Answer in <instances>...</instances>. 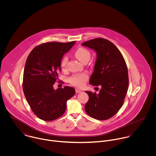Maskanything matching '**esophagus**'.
I'll return each mask as SVG.
<instances>
[{
    "mask_svg": "<svg viewBox=\"0 0 156 156\" xmlns=\"http://www.w3.org/2000/svg\"><path fill=\"white\" fill-rule=\"evenodd\" d=\"M75 90H76V93H80V92H82V90H81L80 89H77V88L75 89Z\"/></svg>",
    "mask_w": 156,
    "mask_h": 156,
    "instance_id": "1",
    "label": "esophagus"
}]
</instances>
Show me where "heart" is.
Segmentation results:
<instances>
[{
  "instance_id": "b5f03b06",
  "label": "heart",
  "mask_w": 156,
  "mask_h": 156,
  "mask_svg": "<svg viewBox=\"0 0 156 156\" xmlns=\"http://www.w3.org/2000/svg\"><path fill=\"white\" fill-rule=\"evenodd\" d=\"M74 55L76 57V58L80 61L81 62H88L90 59V53L89 51L83 48V47H80L77 48L75 53ZM68 62V58L66 56L64 57L61 61V68L62 69H64ZM88 79V75L85 73H81V74H77L75 75L72 76L69 79V82L73 86L76 87H82L83 86L85 82Z\"/></svg>"
}]
</instances>
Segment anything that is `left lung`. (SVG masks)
<instances>
[{"instance_id":"1","label":"left lung","mask_w":156,"mask_h":156,"mask_svg":"<svg viewBox=\"0 0 156 156\" xmlns=\"http://www.w3.org/2000/svg\"><path fill=\"white\" fill-rule=\"evenodd\" d=\"M97 53L94 72L89 84L100 86L99 94L85 91L89 100L85 110L92 118L106 120L122 107L129 87L128 69L118 48L104 38H95L82 43Z\"/></svg>"}]
</instances>
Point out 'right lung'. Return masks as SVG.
<instances>
[{
    "mask_svg": "<svg viewBox=\"0 0 156 156\" xmlns=\"http://www.w3.org/2000/svg\"><path fill=\"white\" fill-rule=\"evenodd\" d=\"M76 43L48 42L35 47L29 55L23 73V89L32 111L41 119L55 120L67 108V100L75 94L70 87L55 90L61 71V59Z\"/></svg>",
    "mask_w": 156,
    "mask_h": 156,
    "instance_id": "right-lung-1",
    "label": "right lung"
}]
</instances>
